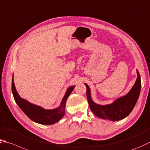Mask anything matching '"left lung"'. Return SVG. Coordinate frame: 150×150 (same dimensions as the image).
Here are the masks:
<instances>
[{
	"mask_svg": "<svg viewBox=\"0 0 150 150\" xmlns=\"http://www.w3.org/2000/svg\"><path fill=\"white\" fill-rule=\"evenodd\" d=\"M137 72V81L129 92L125 96L117 99L112 103L108 105H101L93 102L91 98L90 87L87 84L84 83L86 86L88 101L92 112L99 118L113 122L118 121L127 117L135 106L141 89L140 76L138 70Z\"/></svg>",
	"mask_w": 150,
	"mask_h": 150,
	"instance_id": "left-lung-1",
	"label": "left lung"
}]
</instances>
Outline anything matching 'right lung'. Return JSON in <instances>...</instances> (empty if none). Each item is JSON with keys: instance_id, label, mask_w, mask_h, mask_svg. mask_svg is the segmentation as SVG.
<instances>
[{"instance_id": "1", "label": "right lung", "mask_w": 150, "mask_h": 150, "mask_svg": "<svg viewBox=\"0 0 150 150\" xmlns=\"http://www.w3.org/2000/svg\"><path fill=\"white\" fill-rule=\"evenodd\" d=\"M75 86L67 88L60 106L54 109H44L38 105L32 104L21 98L16 89L13 81V75L11 83V90L16 103L26 116L32 121L42 125H52L59 121L65 114L66 103L68 96L74 89Z\"/></svg>"}]
</instances>
